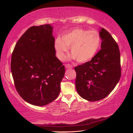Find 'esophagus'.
<instances>
[{
    "mask_svg": "<svg viewBox=\"0 0 133 133\" xmlns=\"http://www.w3.org/2000/svg\"><path fill=\"white\" fill-rule=\"evenodd\" d=\"M65 67H66V69H71L73 67V66L70 64H66V65H65Z\"/></svg>",
    "mask_w": 133,
    "mask_h": 133,
    "instance_id": "34e87169",
    "label": "esophagus"
}]
</instances>
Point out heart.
<instances>
[{
	"instance_id": "heart-1",
	"label": "heart",
	"mask_w": 133,
	"mask_h": 133,
	"mask_svg": "<svg viewBox=\"0 0 133 133\" xmlns=\"http://www.w3.org/2000/svg\"><path fill=\"white\" fill-rule=\"evenodd\" d=\"M101 42V38L98 31L77 28L63 35L62 39L57 38L54 49L57 58L63 60L69 52V48H71L72 59L84 63L95 56Z\"/></svg>"
}]
</instances>
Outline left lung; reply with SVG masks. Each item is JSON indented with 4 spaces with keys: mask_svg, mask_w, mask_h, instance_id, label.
<instances>
[{
    "mask_svg": "<svg viewBox=\"0 0 133 133\" xmlns=\"http://www.w3.org/2000/svg\"><path fill=\"white\" fill-rule=\"evenodd\" d=\"M101 49L90 61L74 68L76 87L82 98L94 102L102 99L115 88L121 77L117 43L104 28L99 31Z\"/></svg>",
    "mask_w": 133,
    "mask_h": 133,
    "instance_id": "obj_1",
    "label": "left lung"
}]
</instances>
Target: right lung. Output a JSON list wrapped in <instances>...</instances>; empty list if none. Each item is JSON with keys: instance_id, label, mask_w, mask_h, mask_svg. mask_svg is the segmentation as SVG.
I'll use <instances>...</instances> for the list:
<instances>
[{"instance_id": "right-lung-1", "label": "right lung", "mask_w": 133, "mask_h": 133, "mask_svg": "<svg viewBox=\"0 0 133 133\" xmlns=\"http://www.w3.org/2000/svg\"><path fill=\"white\" fill-rule=\"evenodd\" d=\"M53 27L32 26L17 42L11 60V71L17 91L35 106L49 104L59 96L65 68L56 57Z\"/></svg>"}]
</instances>
